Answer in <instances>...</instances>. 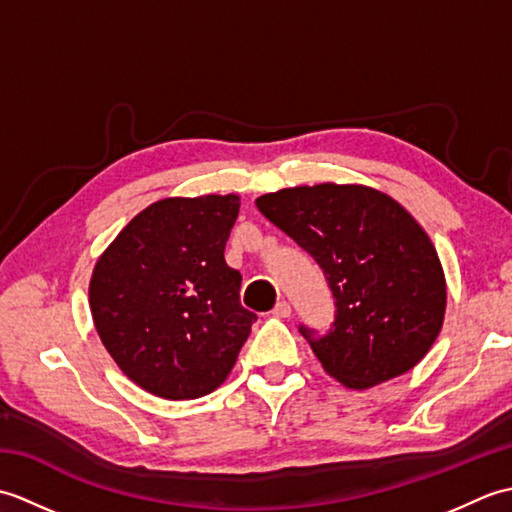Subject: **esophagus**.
<instances>
[{
    "label": "esophagus",
    "mask_w": 512,
    "mask_h": 512,
    "mask_svg": "<svg viewBox=\"0 0 512 512\" xmlns=\"http://www.w3.org/2000/svg\"><path fill=\"white\" fill-rule=\"evenodd\" d=\"M290 312H292V308H290L288 301H277V306L273 308V314L277 319H288Z\"/></svg>",
    "instance_id": "1"
}]
</instances>
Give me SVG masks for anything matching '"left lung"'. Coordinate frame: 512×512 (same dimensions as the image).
<instances>
[{
    "label": "left lung",
    "mask_w": 512,
    "mask_h": 512,
    "mask_svg": "<svg viewBox=\"0 0 512 512\" xmlns=\"http://www.w3.org/2000/svg\"><path fill=\"white\" fill-rule=\"evenodd\" d=\"M270 222L314 257L334 297V323L312 352L350 389L416 367L438 339L447 308L440 257L409 211L363 184H314L255 200Z\"/></svg>",
    "instance_id": "1"
}]
</instances>
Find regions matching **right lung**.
<instances>
[{
  "mask_svg": "<svg viewBox=\"0 0 512 512\" xmlns=\"http://www.w3.org/2000/svg\"><path fill=\"white\" fill-rule=\"evenodd\" d=\"M237 213L233 193L158 200L94 266V328L123 374L149 394H211L257 321L239 303L242 275L224 262Z\"/></svg>",
  "mask_w": 512,
  "mask_h": 512,
  "instance_id": "obj_1",
  "label": "right lung"
}]
</instances>
